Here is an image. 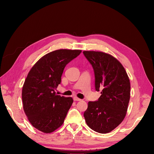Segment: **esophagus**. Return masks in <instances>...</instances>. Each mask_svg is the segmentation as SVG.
<instances>
[{
    "mask_svg": "<svg viewBox=\"0 0 154 154\" xmlns=\"http://www.w3.org/2000/svg\"><path fill=\"white\" fill-rule=\"evenodd\" d=\"M74 100L75 101H80V100H81V99L78 98V97H74Z\"/></svg>",
    "mask_w": 154,
    "mask_h": 154,
    "instance_id": "obj_1",
    "label": "esophagus"
}]
</instances>
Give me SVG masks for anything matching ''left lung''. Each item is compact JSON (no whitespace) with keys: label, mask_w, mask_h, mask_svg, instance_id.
<instances>
[{"label":"left lung","mask_w":154,"mask_h":154,"mask_svg":"<svg viewBox=\"0 0 154 154\" xmlns=\"http://www.w3.org/2000/svg\"><path fill=\"white\" fill-rule=\"evenodd\" d=\"M83 54L93 67L95 88L101 95L88 102L84 116L93 131L106 134L116 128L124 119L131 95V84L120 62L110 54L95 51Z\"/></svg>","instance_id":"1"}]
</instances>
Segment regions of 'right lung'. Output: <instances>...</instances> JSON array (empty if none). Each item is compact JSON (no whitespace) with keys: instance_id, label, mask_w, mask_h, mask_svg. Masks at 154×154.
Segmentation results:
<instances>
[{"instance_id":"right-lung-1","label":"right lung","mask_w":154,"mask_h":154,"mask_svg":"<svg viewBox=\"0 0 154 154\" xmlns=\"http://www.w3.org/2000/svg\"><path fill=\"white\" fill-rule=\"evenodd\" d=\"M81 52L60 49L48 53L29 71L22 87L23 108L38 131L51 133L63 124L73 99L57 95L55 89L61 82L65 67Z\"/></svg>"}]
</instances>
